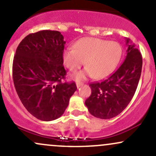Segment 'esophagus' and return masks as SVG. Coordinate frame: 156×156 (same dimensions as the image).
Returning <instances> with one entry per match:
<instances>
[{
	"label": "esophagus",
	"instance_id": "34e87169",
	"mask_svg": "<svg viewBox=\"0 0 156 156\" xmlns=\"http://www.w3.org/2000/svg\"><path fill=\"white\" fill-rule=\"evenodd\" d=\"M83 83H80V82H76V86H77V88H79V87H80V86L83 85Z\"/></svg>",
	"mask_w": 156,
	"mask_h": 156
}]
</instances>
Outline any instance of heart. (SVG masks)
<instances>
[{"mask_svg":"<svg viewBox=\"0 0 156 156\" xmlns=\"http://www.w3.org/2000/svg\"><path fill=\"white\" fill-rule=\"evenodd\" d=\"M63 51L62 58L65 67L70 71H76L83 66L86 61L87 68L75 76L76 80L85 79L94 76L103 78L112 73L119 63L122 48L113 41L86 37Z\"/></svg>","mask_w":156,"mask_h":156,"instance_id":"b5f03b06","label":"heart"}]
</instances>
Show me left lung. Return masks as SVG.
Listing matches in <instances>:
<instances>
[{
  "label": "left lung",
  "mask_w": 156,
  "mask_h": 156,
  "mask_svg": "<svg viewBox=\"0 0 156 156\" xmlns=\"http://www.w3.org/2000/svg\"><path fill=\"white\" fill-rule=\"evenodd\" d=\"M128 44L126 58L112 76L89 84L92 94L85 101L89 113L100 119H111L128 106L140 79L142 56L134 44Z\"/></svg>",
  "instance_id": "obj_1"
}]
</instances>
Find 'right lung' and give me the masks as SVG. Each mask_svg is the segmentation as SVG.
I'll return each instance as SVG.
<instances>
[{
    "instance_id": "add662e5",
    "label": "right lung",
    "mask_w": 156,
    "mask_h": 156,
    "mask_svg": "<svg viewBox=\"0 0 156 156\" xmlns=\"http://www.w3.org/2000/svg\"><path fill=\"white\" fill-rule=\"evenodd\" d=\"M64 37L59 31L43 30L30 34L17 46L12 76L21 102L30 114L42 121L58 119L77 89L74 81L62 82Z\"/></svg>"
}]
</instances>
